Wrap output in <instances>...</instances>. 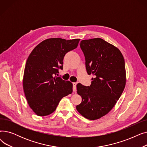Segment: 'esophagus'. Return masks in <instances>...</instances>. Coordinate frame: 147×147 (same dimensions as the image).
I'll return each instance as SVG.
<instances>
[{
	"instance_id": "34e87169",
	"label": "esophagus",
	"mask_w": 147,
	"mask_h": 147,
	"mask_svg": "<svg viewBox=\"0 0 147 147\" xmlns=\"http://www.w3.org/2000/svg\"><path fill=\"white\" fill-rule=\"evenodd\" d=\"M73 92H76V90H77V89H76V83H73Z\"/></svg>"
}]
</instances>
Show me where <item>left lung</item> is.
I'll list each match as a JSON object with an SVG mask.
<instances>
[{
    "label": "left lung",
    "instance_id": "8db88e82",
    "mask_svg": "<svg viewBox=\"0 0 147 147\" xmlns=\"http://www.w3.org/2000/svg\"><path fill=\"white\" fill-rule=\"evenodd\" d=\"M88 74H93L90 86L77 84L82 98L76 109L84 117L97 120L109 113L125 88V63L120 51L101 38L81 41Z\"/></svg>",
    "mask_w": 147,
    "mask_h": 147
}]
</instances>
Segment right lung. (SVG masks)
Returning <instances> with one entry per match:
<instances>
[{
    "label": "right lung",
    "instance_id": "1",
    "mask_svg": "<svg viewBox=\"0 0 147 147\" xmlns=\"http://www.w3.org/2000/svg\"><path fill=\"white\" fill-rule=\"evenodd\" d=\"M80 38H50L37 45L28 56L22 79L28 104L38 116L55 111L64 96L73 92V84L57 77L65 54L78 47Z\"/></svg>",
    "mask_w": 147,
    "mask_h": 147
}]
</instances>
